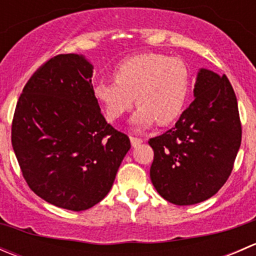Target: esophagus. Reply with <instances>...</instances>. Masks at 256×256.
Segmentation results:
<instances>
[{
    "mask_svg": "<svg viewBox=\"0 0 256 256\" xmlns=\"http://www.w3.org/2000/svg\"><path fill=\"white\" fill-rule=\"evenodd\" d=\"M130 141H131V144H132L134 147H136V146H138V144H142V138H134V136H131V138H130Z\"/></svg>",
    "mask_w": 256,
    "mask_h": 256,
    "instance_id": "1",
    "label": "esophagus"
}]
</instances>
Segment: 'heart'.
<instances>
[{"mask_svg": "<svg viewBox=\"0 0 256 256\" xmlns=\"http://www.w3.org/2000/svg\"><path fill=\"white\" fill-rule=\"evenodd\" d=\"M115 82H100L92 94L109 121H118L138 106L132 118L136 128H147L156 121L168 125L182 112L190 90L187 66L174 56L144 53L121 62L114 70Z\"/></svg>", "mask_w": 256, "mask_h": 256, "instance_id": "obj_1", "label": "heart"}]
</instances>
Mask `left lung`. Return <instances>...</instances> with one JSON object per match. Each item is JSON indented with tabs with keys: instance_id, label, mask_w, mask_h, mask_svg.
Wrapping results in <instances>:
<instances>
[{
	"instance_id": "left-lung-1",
	"label": "left lung",
	"mask_w": 256,
	"mask_h": 256,
	"mask_svg": "<svg viewBox=\"0 0 256 256\" xmlns=\"http://www.w3.org/2000/svg\"><path fill=\"white\" fill-rule=\"evenodd\" d=\"M194 98L171 130L148 141L152 184L176 206L216 194L230 176L242 144L238 102L226 76L200 69Z\"/></svg>"
}]
</instances>
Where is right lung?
Returning <instances> with one entry per match:
<instances>
[{"instance_id": "1", "label": "right lung", "mask_w": 256, "mask_h": 256, "mask_svg": "<svg viewBox=\"0 0 256 256\" xmlns=\"http://www.w3.org/2000/svg\"><path fill=\"white\" fill-rule=\"evenodd\" d=\"M92 76L82 56H53L24 85L12 120V147L27 184L46 202L74 212L109 193L131 147L102 116Z\"/></svg>"}]
</instances>
